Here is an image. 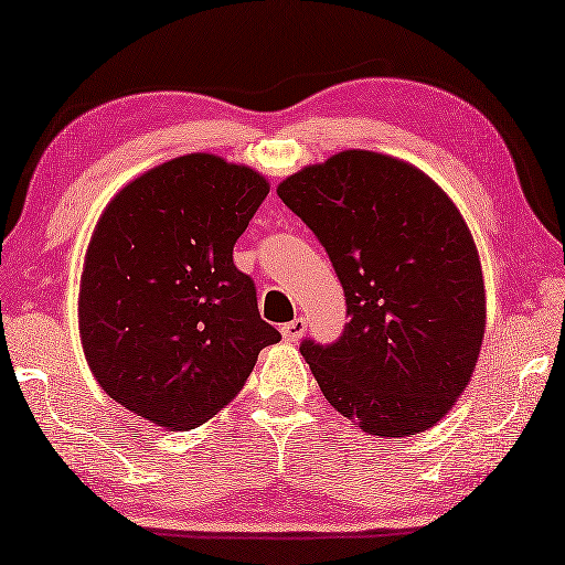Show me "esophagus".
I'll list each match as a JSON object with an SVG mask.
<instances>
[{
    "instance_id": "obj_1",
    "label": "esophagus",
    "mask_w": 565,
    "mask_h": 565,
    "mask_svg": "<svg viewBox=\"0 0 565 565\" xmlns=\"http://www.w3.org/2000/svg\"><path fill=\"white\" fill-rule=\"evenodd\" d=\"M303 332H306V320L303 318H294L291 322L281 326V338L286 342H298L303 338Z\"/></svg>"
}]
</instances>
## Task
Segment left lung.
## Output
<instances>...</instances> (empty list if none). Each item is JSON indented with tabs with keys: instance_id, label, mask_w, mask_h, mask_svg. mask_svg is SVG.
Returning <instances> with one entry per match:
<instances>
[{
	"instance_id": "left-lung-1",
	"label": "left lung",
	"mask_w": 565,
	"mask_h": 565,
	"mask_svg": "<svg viewBox=\"0 0 565 565\" xmlns=\"http://www.w3.org/2000/svg\"><path fill=\"white\" fill-rule=\"evenodd\" d=\"M276 194L316 233L344 289L334 344L301 354L328 403L376 437H411L466 391L486 332L481 259L463 215L415 164L344 150Z\"/></svg>"
}]
</instances>
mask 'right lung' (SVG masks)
Returning <instances> with one entry per match:
<instances>
[{
	"label": "right lung",
	"instance_id": "right-lung-1",
	"mask_svg": "<svg viewBox=\"0 0 565 565\" xmlns=\"http://www.w3.org/2000/svg\"><path fill=\"white\" fill-rule=\"evenodd\" d=\"M269 194L245 164L191 152L109 201L79 279V338L104 393L164 429H194L243 391L267 344L233 245Z\"/></svg>",
	"mask_w": 565,
	"mask_h": 565
}]
</instances>
